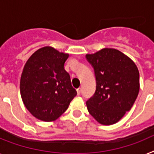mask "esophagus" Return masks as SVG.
<instances>
[{"mask_svg": "<svg viewBox=\"0 0 154 154\" xmlns=\"http://www.w3.org/2000/svg\"><path fill=\"white\" fill-rule=\"evenodd\" d=\"M77 95H80L81 93V88H79L77 89Z\"/></svg>", "mask_w": 154, "mask_h": 154, "instance_id": "1", "label": "esophagus"}]
</instances>
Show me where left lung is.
<instances>
[{"mask_svg": "<svg viewBox=\"0 0 154 154\" xmlns=\"http://www.w3.org/2000/svg\"><path fill=\"white\" fill-rule=\"evenodd\" d=\"M94 68L96 90L86 102L89 113L99 124L118 122L129 111L139 91V73L128 56L114 48L86 55Z\"/></svg>", "mask_w": 154, "mask_h": 154, "instance_id": "obj_1", "label": "left lung"}]
</instances>
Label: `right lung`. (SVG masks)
Here are the masks:
<instances>
[{
    "label": "right lung",
    "instance_id": "obj_1",
    "mask_svg": "<svg viewBox=\"0 0 154 154\" xmlns=\"http://www.w3.org/2000/svg\"><path fill=\"white\" fill-rule=\"evenodd\" d=\"M69 54L46 46L31 55L20 79V94L26 108L38 120L59 118L77 95L69 74L64 69Z\"/></svg>",
    "mask_w": 154,
    "mask_h": 154
}]
</instances>
